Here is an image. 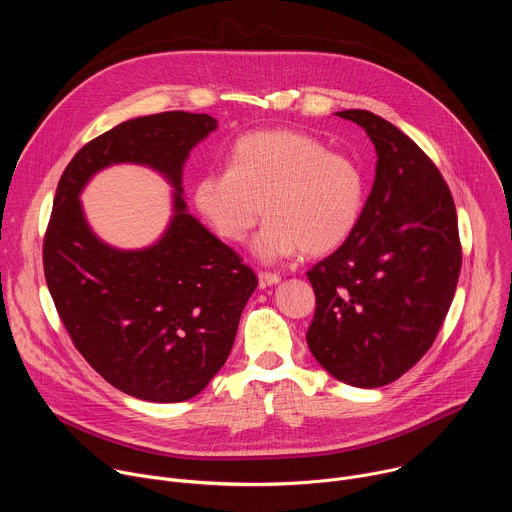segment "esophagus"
Returning a JSON list of instances; mask_svg holds the SVG:
<instances>
[{
	"mask_svg": "<svg viewBox=\"0 0 512 512\" xmlns=\"http://www.w3.org/2000/svg\"><path fill=\"white\" fill-rule=\"evenodd\" d=\"M257 277H259V287L261 289H265L269 285H277L281 281V277L277 273H269V271H261Z\"/></svg>",
	"mask_w": 512,
	"mask_h": 512,
	"instance_id": "obj_1",
	"label": "esophagus"
}]
</instances>
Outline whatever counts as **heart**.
<instances>
[{
	"mask_svg": "<svg viewBox=\"0 0 512 512\" xmlns=\"http://www.w3.org/2000/svg\"><path fill=\"white\" fill-rule=\"evenodd\" d=\"M367 184L360 166L314 135L289 129L255 131L237 139L227 170L204 172L194 202L218 237L253 241V253L275 263L304 251L320 257L356 231Z\"/></svg>",
	"mask_w": 512,
	"mask_h": 512,
	"instance_id": "heart-1",
	"label": "heart"
}]
</instances>
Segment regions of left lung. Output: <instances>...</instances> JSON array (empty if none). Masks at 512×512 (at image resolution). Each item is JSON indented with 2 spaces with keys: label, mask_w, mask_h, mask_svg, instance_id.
I'll list each match as a JSON object with an SVG mask.
<instances>
[{
  "label": "left lung",
  "mask_w": 512,
  "mask_h": 512,
  "mask_svg": "<svg viewBox=\"0 0 512 512\" xmlns=\"http://www.w3.org/2000/svg\"><path fill=\"white\" fill-rule=\"evenodd\" d=\"M375 143L373 190L350 239L308 271L316 314L306 340L338 381L393 383L440 332L462 267L458 214L440 170L383 117L336 113Z\"/></svg>",
  "instance_id": "1"
}]
</instances>
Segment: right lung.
I'll return each instance as SVG.
<instances>
[{
	"label": "right lung",
	"instance_id": "obj_1",
	"mask_svg": "<svg viewBox=\"0 0 512 512\" xmlns=\"http://www.w3.org/2000/svg\"><path fill=\"white\" fill-rule=\"evenodd\" d=\"M218 121L168 111L119 123L66 166L44 237V275L77 350L115 389L154 403L198 395L227 362L255 273L184 202L182 172ZM115 163L148 165L175 188L173 218L150 248L117 250L88 227L80 192Z\"/></svg>",
	"mask_w": 512,
	"mask_h": 512
}]
</instances>
